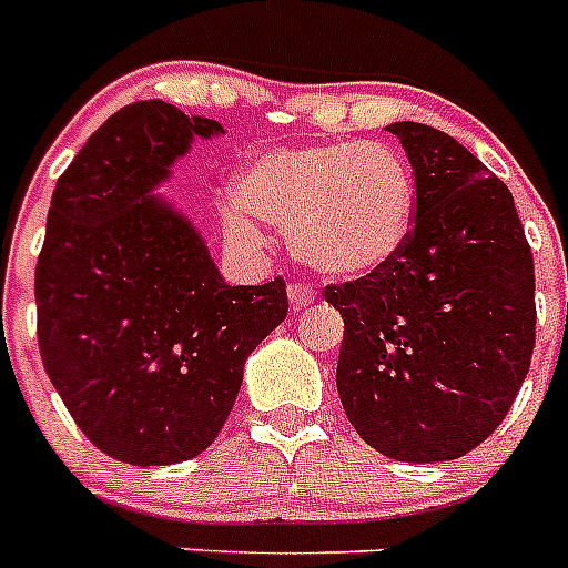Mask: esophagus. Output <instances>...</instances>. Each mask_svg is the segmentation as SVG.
Returning <instances> with one entry per match:
<instances>
[{"label": "esophagus", "mask_w": 568, "mask_h": 568, "mask_svg": "<svg viewBox=\"0 0 568 568\" xmlns=\"http://www.w3.org/2000/svg\"><path fill=\"white\" fill-rule=\"evenodd\" d=\"M287 293H290V307L293 310H304L315 301V290L307 287V284H290Z\"/></svg>", "instance_id": "34e87169"}]
</instances>
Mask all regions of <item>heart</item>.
Wrapping results in <instances>:
<instances>
[{"label":"heart","mask_w":568,"mask_h":568,"mask_svg":"<svg viewBox=\"0 0 568 568\" xmlns=\"http://www.w3.org/2000/svg\"><path fill=\"white\" fill-rule=\"evenodd\" d=\"M415 179L398 150L378 142H327L264 150L233 179L224 233L258 247L255 219L290 235L304 267L327 278H364L404 250Z\"/></svg>","instance_id":"b5f03b06"}]
</instances>
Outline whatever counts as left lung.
I'll list each match as a JSON object with an SVG mask.
<instances>
[{
    "instance_id": "obj_1",
    "label": "left lung",
    "mask_w": 568,
    "mask_h": 568,
    "mask_svg": "<svg viewBox=\"0 0 568 568\" xmlns=\"http://www.w3.org/2000/svg\"><path fill=\"white\" fill-rule=\"evenodd\" d=\"M415 175L404 250L384 270L329 284L344 318L341 404L355 433L406 464L484 444L529 373L535 264L509 187L453 135L395 122Z\"/></svg>"
}]
</instances>
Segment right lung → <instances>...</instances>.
Returning <instances> with one entry per match:
<instances>
[{
	"label": "right lung",
	"mask_w": 568,
	"mask_h": 568,
	"mask_svg": "<svg viewBox=\"0 0 568 568\" xmlns=\"http://www.w3.org/2000/svg\"><path fill=\"white\" fill-rule=\"evenodd\" d=\"M222 133L159 99L128 104L50 199L39 353L79 429L122 464L202 455L233 409L244 361L287 318L284 278L230 287L202 233L155 195L195 139Z\"/></svg>",
	"instance_id": "1"
}]
</instances>
